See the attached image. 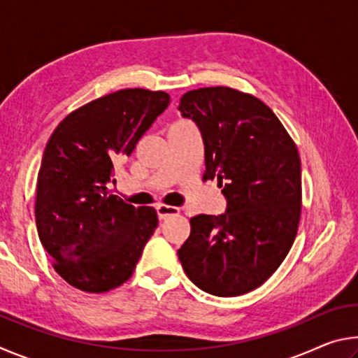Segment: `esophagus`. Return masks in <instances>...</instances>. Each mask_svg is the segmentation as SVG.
Wrapping results in <instances>:
<instances>
[{"label":"esophagus","instance_id":"1","mask_svg":"<svg viewBox=\"0 0 358 358\" xmlns=\"http://www.w3.org/2000/svg\"><path fill=\"white\" fill-rule=\"evenodd\" d=\"M156 213H157V217H159V220L162 221V220H166V217H169V216L178 215L180 210L177 207H171V205L159 203V205H156Z\"/></svg>","mask_w":358,"mask_h":358}]
</instances>
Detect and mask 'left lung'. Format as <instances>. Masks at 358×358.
Here are the masks:
<instances>
[{"label": "left lung", "mask_w": 358, "mask_h": 358, "mask_svg": "<svg viewBox=\"0 0 358 358\" xmlns=\"http://www.w3.org/2000/svg\"><path fill=\"white\" fill-rule=\"evenodd\" d=\"M178 110L202 134L203 178H217L227 201L222 215L191 217V235L178 250L181 266L203 292H251L294 243L301 211L299 151L268 106L234 88L192 90Z\"/></svg>", "instance_id": "left-lung-1"}]
</instances>
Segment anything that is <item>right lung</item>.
I'll return each mask as SVG.
<instances>
[{
  "mask_svg": "<svg viewBox=\"0 0 358 358\" xmlns=\"http://www.w3.org/2000/svg\"><path fill=\"white\" fill-rule=\"evenodd\" d=\"M169 102L164 92L120 90L69 113L48 138L36 226L53 268L71 286L107 292L134 271L157 227L156 210L136 208L107 186Z\"/></svg>",
  "mask_w": 358,
  "mask_h": 358,
  "instance_id": "obj_1",
  "label": "right lung"
}]
</instances>
